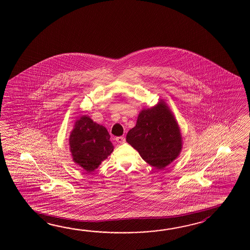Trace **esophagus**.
Here are the masks:
<instances>
[{
  "instance_id": "1",
  "label": "esophagus",
  "mask_w": 250,
  "mask_h": 250,
  "mask_svg": "<svg viewBox=\"0 0 250 250\" xmlns=\"http://www.w3.org/2000/svg\"><path fill=\"white\" fill-rule=\"evenodd\" d=\"M115 140L117 141L118 143L123 144L125 142V138L124 137H117L115 138Z\"/></svg>"
}]
</instances>
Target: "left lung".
I'll list each match as a JSON object with an SVG mask.
<instances>
[{
	"mask_svg": "<svg viewBox=\"0 0 250 250\" xmlns=\"http://www.w3.org/2000/svg\"><path fill=\"white\" fill-rule=\"evenodd\" d=\"M126 140L147 164L160 170L177 158L182 144L179 126L164 103L140 112Z\"/></svg>",
	"mask_w": 250,
	"mask_h": 250,
	"instance_id": "left-lung-1",
	"label": "left lung"
}]
</instances>
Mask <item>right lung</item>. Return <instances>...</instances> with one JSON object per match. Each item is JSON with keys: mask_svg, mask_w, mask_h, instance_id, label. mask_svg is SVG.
Masks as SVG:
<instances>
[{"mask_svg": "<svg viewBox=\"0 0 250 250\" xmlns=\"http://www.w3.org/2000/svg\"><path fill=\"white\" fill-rule=\"evenodd\" d=\"M69 146L75 163L87 172L96 169L113 151L106 128L87 116L80 117L75 123Z\"/></svg>", "mask_w": 250, "mask_h": 250, "instance_id": "add662e5", "label": "right lung"}]
</instances>
